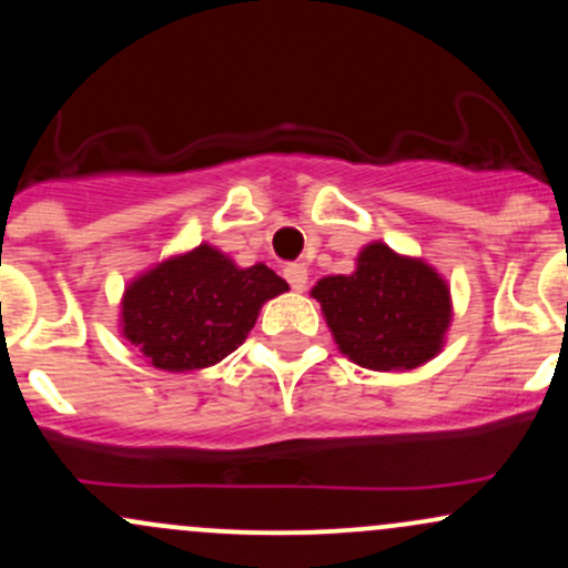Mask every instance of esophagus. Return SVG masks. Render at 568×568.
I'll list each match as a JSON object with an SVG mask.
<instances>
[{
    "mask_svg": "<svg viewBox=\"0 0 568 568\" xmlns=\"http://www.w3.org/2000/svg\"><path fill=\"white\" fill-rule=\"evenodd\" d=\"M283 275L291 283L293 291H304L306 283H310V272H306L304 264H285Z\"/></svg>",
    "mask_w": 568,
    "mask_h": 568,
    "instance_id": "34e87169",
    "label": "esophagus"
}]
</instances>
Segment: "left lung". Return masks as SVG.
Returning <instances> with one entry per match:
<instances>
[{
  "instance_id": "obj_1",
  "label": "left lung",
  "mask_w": 568,
  "mask_h": 568,
  "mask_svg": "<svg viewBox=\"0 0 568 568\" xmlns=\"http://www.w3.org/2000/svg\"><path fill=\"white\" fill-rule=\"evenodd\" d=\"M321 302L336 347L371 371H410L443 349L452 291L435 266L368 243L352 275H328L310 291Z\"/></svg>"
}]
</instances>
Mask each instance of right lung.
<instances>
[{"label": "right lung", "instance_id": "right-lung-1", "mask_svg": "<svg viewBox=\"0 0 568 568\" xmlns=\"http://www.w3.org/2000/svg\"><path fill=\"white\" fill-rule=\"evenodd\" d=\"M288 291L266 264L237 266L202 243L130 280L120 331L149 366L173 374L216 366L245 342L264 302Z\"/></svg>", "mask_w": 568, "mask_h": 568}]
</instances>
